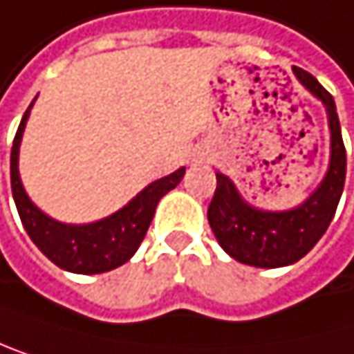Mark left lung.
Here are the masks:
<instances>
[{
  "label": "left lung",
  "mask_w": 354,
  "mask_h": 354,
  "mask_svg": "<svg viewBox=\"0 0 354 354\" xmlns=\"http://www.w3.org/2000/svg\"><path fill=\"white\" fill-rule=\"evenodd\" d=\"M293 72L325 104L329 116L331 159L321 187L293 210L263 212L248 206L234 183L216 171V191L208 206V223L223 250L254 268L291 266L315 248L335 214L346 178V148L331 93L301 67H293Z\"/></svg>",
  "instance_id": "1"
}]
</instances>
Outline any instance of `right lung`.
<instances>
[{
  "mask_svg": "<svg viewBox=\"0 0 354 354\" xmlns=\"http://www.w3.org/2000/svg\"><path fill=\"white\" fill-rule=\"evenodd\" d=\"M31 106L23 114L10 155L12 195H15L19 216L29 238L55 266L74 274H102L127 263L140 248L148 227H151L159 199L183 180L185 167L148 185L125 208H120L108 218L88 225L59 223L33 206L19 176V146Z\"/></svg>",
  "mask_w": 354,
  "mask_h": 354,
  "instance_id": "add662e5",
  "label": "right lung"
}]
</instances>
